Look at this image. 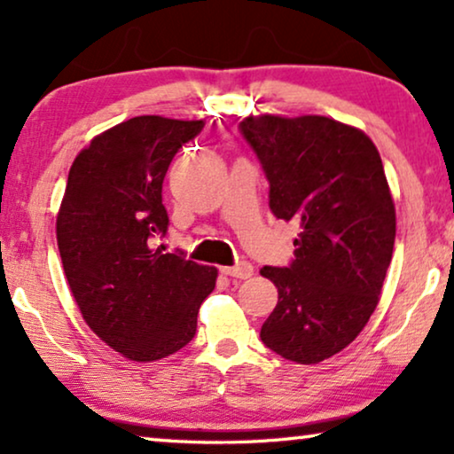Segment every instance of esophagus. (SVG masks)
<instances>
[{
    "instance_id": "1",
    "label": "esophagus",
    "mask_w": 454,
    "mask_h": 454,
    "mask_svg": "<svg viewBox=\"0 0 454 454\" xmlns=\"http://www.w3.org/2000/svg\"><path fill=\"white\" fill-rule=\"evenodd\" d=\"M223 272H225L227 277H233V278H247V277L254 275V266L244 260V262H239L235 266H225Z\"/></svg>"
}]
</instances>
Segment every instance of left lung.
Segmentation results:
<instances>
[{"label": "left lung", "mask_w": 454, "mask_h": 454, "mask_svg": "<svg viewBox=\"0 0 454 454\" xmlns=\"http://www.w3.org/2000/svg\"><path fill=\"white\" fill-rule=\"evenodd\" d=\"M239 129L269 179L272 215L300 225L291 264L260 270L278 289L260 339L289 362L318 364L368 325L393 258L382 159L362 129L331 117L250 115Z\"/></svg>", "instance_id": "obj_1"}]
</instances>
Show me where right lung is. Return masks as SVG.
I'll list each match as a JSON object with an SVG mask.
<instances>
[{
    "label": "right lung",
    "instance_id": "1",
    "mask_svg": "<svg viewBox=\"0 0 454 454\" xmlns=\"http://www.w3.org/2000/svg\"><path fill=\"white\" fill-rule=\"evenodd\" d=\"M204 121L140 115L98 134L74 159L58 247L86 325L123 357L154 362L190 343L215 266L154 247L169 227L163 179Z\"/></svg>",
    "mask_w": 454,
    "mask_h": 454
}]
</instances>
